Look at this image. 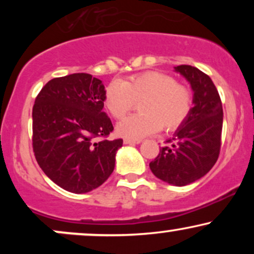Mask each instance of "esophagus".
I'll list each match as a JSON object with an SVG mask.
<instances>
[{
    "instance_id": "esophagus-1",
    "label": "esophagus",
    "mask_w": 254,
    "mask_h": 254,
    "mask_svg": "<svg viewBox=\"0 0 254 254\" xmlns=\"http://www.w3.org/2000/svg\"><path fill=\"white\" fill-rule=\"evenodd\" d=\"M124 143L125 144H137V143H141V139H137V138H124Z\"/></svg>"
}]
</instances>
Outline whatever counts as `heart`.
<instances>
[{
	"instance_id": "1",
	"label": "heart",
	"mask_w": 254,
	"mask_h": 254,
	"mask_svg": "<svg viewBox=\"0 0 254 254\" xmlns=\"http://www.w3.org/2000/svg\"><path fill=\"white\" fill-rule=\"evenodd\" d=\"M138 103L139 113L125 118L117 132L129 138H142L160 129L173 131L190 117L193 93L186 83L172 75L145 71L122 82H111L105 89V109L115 119H122Z\"/></svg>"
}]
</instances>
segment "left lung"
<instances>
[{"label":"left lung","mask_w":254,"mask_h":254,"mask_svg":"<svg viewBox=\"0 0 254 254\" xmlns=\"http://www.w3.org/2000/svg\"><path fill=\"white\" fill-rule=\"evenodd\" d=\"M193 89L190 117L168 139L172 145L160 148L149 164L154 176L176 186H185L205 176L216 164L221 149L223 110L211 78L196 66H176Z\"/></svg>","instance_id":"left-lung-1"}]
</instances>
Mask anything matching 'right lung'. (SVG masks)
<instances>
[{
	"instance_id": "obj_1",
	"label": "right lung",
	"mask_w": 254,
	"mask_h": 254,
	"mask_svg": "<svg viewBox=\"0 0 254 254\" xmlns=\"http://www.w3.org/2000/svg\"><path fill=\"white\" fill-rule=\"evenodd\" d=\"M104 97L99 78L77 72L52 78L34 101V156L44 173L69 192L94 190L115 170L123 139H106L113 125L103 112Z\"/></svg>"
}]
</instances>
